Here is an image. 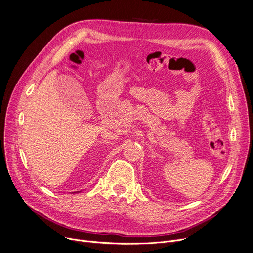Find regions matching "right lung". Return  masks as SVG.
I'll list each match as a JSON object with an SVG mask.
<instances>
[{"mask_svg": "<svg viewBox=\"0 0 253 253\" xmlns=\"http://www.w3.org/2000/svg\"><path fill=\"white\" fill-rule=\"evenodd\" d=\"M74 193H76V192H74ZM77 193H78V192H77Z\"/></svg>", "mask_w": 253, "mask_h": 253, "instance_id": "obj_1", "label": "right lung"}]
</instances>
